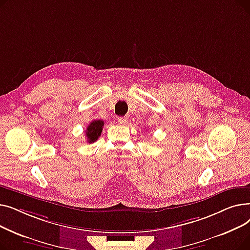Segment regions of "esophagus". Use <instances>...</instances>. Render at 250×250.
<instances>
[{
	"label": "esophagus",
	"mask_w": 250,
	"mask_h": 250,
	"mask_svg": "<svg viewBox=\"0 0 250 250\" xmlns=\"http://www.w3.org/2000/svg\"><path fill=\"white\" fill-rule=\"evenodd\" d=\"M117 123H118V125H127L128 118L127 117H118Z\"/></svg>",
	"instance_id": "esophagus-1"
}]
</instances>
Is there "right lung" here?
Instances as JSON below:
<instances>
[{"label": "right lung", "instance_id": "obj_1", "mask_svg": "<svg viewBox=\"0 0 250 250\" xmlns=\"http://www.w3.org/2000/svg\"><path fill=\"white\" fill-rule=\"evenodd\" d=\"M104 125V122L101 120H95L92 121L90 123V125H88L87 129H86V137H87V141L88 143H94L95 141L98 140V138L100 137L101 133H102V126Z\"/></svg>", "mask_w": 250, "mask_h": 250}]
</instances>
